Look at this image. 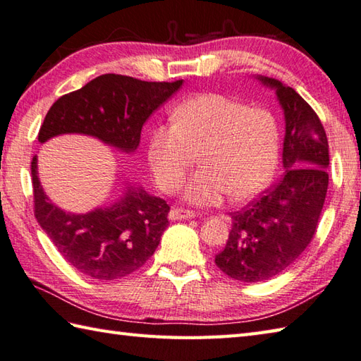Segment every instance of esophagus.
<instances>
[{
	"label": "esophagus",
	"mask_w": 361,
	"mask_h": 361,
	"mask_svg": "<svg viewBox=\"0 0 361 361\" xmlns=\"http://www.w3.org/2000/svg\"><path fill=\"white\" fill-rule=\"evenodd\" d=\"M194 213L189 209H181V208H172L171 213H169V219L171 221H185V219H192Z\"/></svg>",
	"instance_id": "obj_1"
}]
</instances>
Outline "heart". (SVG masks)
<instances>
[{
	"label": "heart",
	"mask_w": 361,
	"mask_h": 361,
	"mask_svg": "<svg viewBox=\"0 0 361 361\" xmlns=\"http://www.w3.org/2000/svg\"><path fill=\"white\" fill-rule=\"evenodd\" d=\"M173 123L153 126L147 161L157 185L175 192L199 153L202 169L185 188V200L216 207L228 194L235 202L263 192L277 171L280 126L269 109L216 92L200 94L176 106Z\"/></svg>",
	"instance_id": "heart-1"
}]
</instances>
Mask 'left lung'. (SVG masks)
Segmentation results:
<instances>
[{"instance_id":"left-lung-1","label":"left lung","mask_w":361,"mask_h":361,"mask_svg":"<svg viewBox=\"0 0 361 361\" xmlns=\"http://www.w3.org/2000/svg\"><path fill=\"white\" fill-rule=\"evenodd\" d=\"M285 114V173L272 189L231 214L216 264L230 279L257 283L288 269L314 236L329 186V142L319 117L293 87L257 75Z\"/></svg>"}]
</instances>
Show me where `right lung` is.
Segmentation results:
<instances>
[{"label":"right lung","mask_w":361,"mask_h":361,"mask_svg":"<svg viewBox=\"0 0 361 361\" xmlns=\"http://www.w3.org/2000/svg\"><path fill=\"white\" fill-rule=\"evenodd\" d=\"M183 86L123 75H102L80 90L62 95L47 112L39 131L44 144L61 134H86L123 153H134L140 131L154 111ZM34 214L67 263L98 280H116L145 264L169 225L171 207L125 181L116 202L84 214L67 213L40 185L37 157L31 162Z\"/></svg>","instance_id":"obj_1"}]
</instances>
